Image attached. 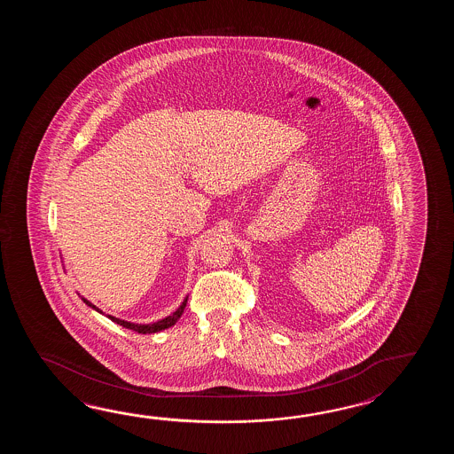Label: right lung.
Listing matches in <instances>:
<instances>
[{
  "label": "right lung",
  "mask_w": 454,
  "mask_h": 454,
  "mask_svg": "<svg viewBox=\"0 0 454 454\" xmlns=\"http://www.w3.org/2000/svg\"><path fill=\"white\" fill-rule=\"evenodd\" d=\"M82 301L89 305L90 309H96L98 313H102L100 309H97L96 305H92L89 300L82 299ZM186 301H188V297L184 300V303L176 309V311H174L170 317H167V318L160 319V321H157V323H153V325H135V323H128L125 319H118L115 317H110V315H106L108 318L112 319V321H115L116 325H120V326H123L126 329H133L136 333H139V334H153V333H159V331H162V329L170 328V326H174L175 323L178 321V318L184 315V307H186Z\"/></svg>",
  "instance_id": "add662e5"
}]
</instances>
